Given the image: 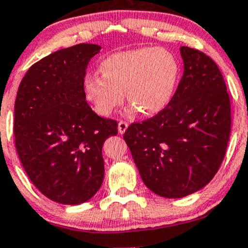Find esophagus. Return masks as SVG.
I'll return each mask as SVG.
<instances>
[{
    "label": "esophagus",
    "instance_id": "1",
    "mask_svg": "<svg viewBox=\"0 0 248 248\" xmlns=\"http://www.w3.org/2000/svg\"><path fill=\"white\" fill-rule=\"evenodd\" d=\"M127 128H128V124H127L126 121L121 120L120 122H119V124H118V130H119V134H124V131L127 130Z\"/></svg>",
    "mask_w": 248,
    "mask_h": 248
}]
</instances>
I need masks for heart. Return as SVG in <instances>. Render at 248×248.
I'll use <instances>...</instances> for the list:
<instances>
[{
    "mask_svg": "<svg viewBox=\"0 0 248 248\" xmlns=\"http://www.w3.org/2000/svg\"><path fill=\"white\" fill-rule=\"evenodd\" d=\"M102 75L88 74L84 92L95 111L109 117L124 102L131 112L155 115L167 108L180 79L177 58L158 48H140L117 52L101 62Z\"/></svg>",
    "mask_w": 248,
    "mask_h": 248,
    "instance_id": "obj_1",
    "label": "heart"
}]
</instances>
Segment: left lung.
Returning <instances> with one entry per match:
<instances>
[{"label": "left lung", "mask_w": 248, "mask_h": 248, "mask_svg": "<svg viewBox=\"0 0 248 248\" xmlns=\"http://www.w3.org/2000/svg\"><path fill=\"white\" fill-rule=\"evenodd\" d=\"M183 77L167 108L133 122L124 139L144 184L165 198L207 186L223 161L231 105L220 68L197 49L182 46Z\"/></svg>", "instance_id": "obj_1"}]
</instances>
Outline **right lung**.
Listing matches in <instances>:
<instances>
[{"label": "right lung", "instance_id": "obj_1", "mask_svg": "<svg viewBox=\"0 0 248 248\" xmlns=\"http://www.w3.org/2000/svg\"><path fill=\"white\" fill-rule=\"evenodd\" d=\"M89 43L57 50L28 68L15 102V144L37 190L62 205H79L104 178L102 147L118 122L86 101L88 62L101 51Z\"/></svg>", "mask_w": 248, "mask_h": 248}]
</instances>
